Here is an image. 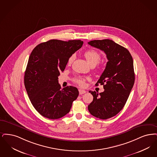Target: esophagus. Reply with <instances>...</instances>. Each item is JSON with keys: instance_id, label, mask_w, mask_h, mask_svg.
<instances>
[{"instance_id": "obj_1", "label": "esophagus", "mask_w": 157, "mask_h": 157, "mask_svg": "<svg viewBox=\"0 0 157 157\" xmlns=\"http://www.w3.org/2000/svg\"><path fill=\"white\" fill-rule=\"evenodd\" d=\"M78 91H79V94H80V95H82V94H84V93H86V91H85L84 90H82V89H79Z\"/></svg>"}]
</instances>
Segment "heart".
<instances>
[{
  "label": "heart",
  "mask_w": 157,
  "mask_h": 157,
  "mask_svg": "<svg viewBox=\"0 0 157 157\" xmlns=\"http://www.w3.org/2000/svg\"><path fill=\"white\" fill-rule=\"evenodd\" d=\"M84 56L85 58L86 59L87 61L89 62L91 66H96L97 64L99 63L101 58V54L93 49H89L84 52ZM74 60V56H71L70 57L68 60V64L70 65L73 63ZM88 77H82L78 76L75 78L73 79V81L78 84L80 86H84L85 85V81L87 80H89Z\"/></svg>",
  "instance_id": "obj_1"
}]
</instances>
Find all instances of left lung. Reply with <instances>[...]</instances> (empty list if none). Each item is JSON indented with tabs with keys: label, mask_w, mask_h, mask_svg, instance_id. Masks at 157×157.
<instances>
[{
	"label": "left lung",
	"mask_w": 157,
	"mask_h": 157,
	"mask_svg": "<svg viewBox=\"0 0 157 157\" xmlns=\"http://www.w3.org/2000/svg\"><path fill=\"white\" fill-rule=\"evenodd\" d=\"M88 44L103 51L108 59L96 84L103 85L104 91H90L93 100L88 105L91 115L106 120L117 115L127 101L135 81L133 60L126 48L111 40H95Z\"/></svg>",
	"instance_id": "obj_1"
}]
</instances>
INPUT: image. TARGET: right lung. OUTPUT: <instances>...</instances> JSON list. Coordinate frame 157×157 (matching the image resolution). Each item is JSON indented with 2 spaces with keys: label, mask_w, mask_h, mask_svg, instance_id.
<instances>
[{
  "label": "right lung",
  "mask_w": 157,
  "mask_h": 157,
  "mask_svg": "<svg viewBox=\"0 0 157 157\" xmlns=\"http://www.w3.org/2000/svg\"><path fill=\"white\" fill-rule=\"evenodd\" d=\"M82 44L80 40L53 39L38 44L32 52L24 82L30 101L41 116L55 120L69 113L79 93L73 86L61 89L58 77L64 70L70 57Z\"/></svg>",
  "instance_id": "1"
}]
</instances>
